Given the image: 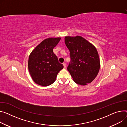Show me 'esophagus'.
I'll return each mask as SVG.
<instances>
[{
  "label": "esophagus",
  "mask_w": 127,
  "mask_h": 127,
  "mask_svg": "<svg viewBox=\"0 0 127 127\" xmlns=\"http://www.w3.org/2000/svg\"><path fill=\"white\" fill-rule=\"evenodd\" d=\"M63 65L64 68H66V64L65 63H63Z\"/></svg>",
  "instance_id": "esophagus-1"
}]
</instances>
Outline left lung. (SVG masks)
Listing matches in <instances>:
<instances>
[{
    "label": "left lung",
    "instance_id": "left-lung-1",
    "mask_svg": "<svg viewBox=\"0 0 127 127\" xmlns=\"http://www.w3.org/2000/svg\"><path fill=\"white\" fill-rule=\"evenodd\" d=\"M65 43L70 51V63L67 70L78 85L85 86L97 76L100 61L95 46L82 36H65Z\"/></svg>",
    "mask_w": 127,
    "mask_h": 127
}]
</instances>
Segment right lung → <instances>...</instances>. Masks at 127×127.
Here are the masks:
<instances>
[{
	"label": "right lung",
	"mask_w": 127,
	"mask_h": 127,
	"mask_svg": "<svg viewBox=\"0 0 127 127\" xmlns=\"http://www.w3.org/2000/svg\"><path fill=\"white\" fill-rule=\"evenodd\" d=\"M60 37H51L41 42L30 54L28 67L29 73L36 84L46 87L52 84L58 72L64 68L53 53Z\"/></svg>",
	"instance_id": "1"
}]
</instances>
